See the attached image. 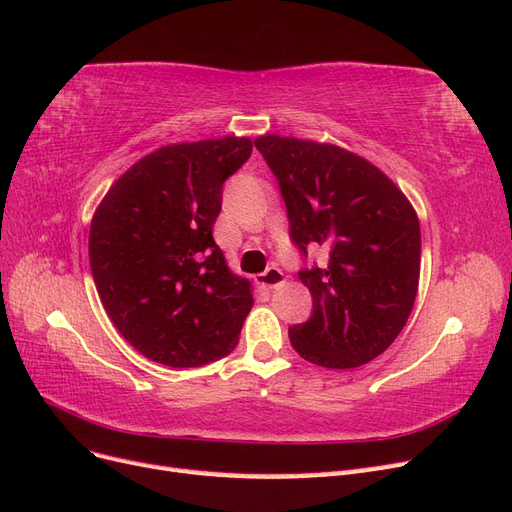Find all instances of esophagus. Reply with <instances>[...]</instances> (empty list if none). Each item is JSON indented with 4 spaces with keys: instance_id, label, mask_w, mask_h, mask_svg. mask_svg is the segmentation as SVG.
Instances as JSON below:
<instances>
[{
    "instance_id": "obj_1",
    "label": "esophagus",
    "mask_w": 512,
    "mask_h": 512,
    "mask_svg": "<svg viewBox=\"0 0 512 512\" xmlns=\"http://www.w3.org/2000/svg\"><path fill=\"white\" fill-rule=\"evenodd\" d=\"M284 282V273L277 267H269L267 271H262L260 275H256V284L262 288H275Z\"/></svg>"
}]
</instances>
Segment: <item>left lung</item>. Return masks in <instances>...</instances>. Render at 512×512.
I'll list each match as a JSON object with an SVG mask.
<instances>
[{"label": "left lung", "mask_w": 512, "mask_h": 512, "mask_svg": "<svg viewBox=\"0 0 512 512\" xmlns=\"http://www.w3.org/2000/svg\"><path fill=\"white\" fill-rule=\"evenodd\" d=\"M280 183L290 239L329 252L301 269L312 316L288 329L292 348L327 369L374 361L406 327L421 275V226L406 194L337 145L265 134L254 141Z\"/></svg>", "instance_id": "left-lung-1"}]
</instances>
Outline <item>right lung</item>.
I'll list each match as a JSON object with an SVG mask.
<instances>
[{"mask_svg":"<svg viewBox=\"0 0 512 512\" xmlns=\"http://www.w3.org/2000/svg\"><path fill=\"white\" fill-rule=\"evenodd\" d=\"M252 153L245 136L160 147L123 173L89 228V265L108 318L147 359L200 367L239 342L252 284L213 241L224 181Z\"/></svg>","mask_w":512,"mask_h":512,"instance_id":"right-lung-1","label":"right lung"}]
</instances>
